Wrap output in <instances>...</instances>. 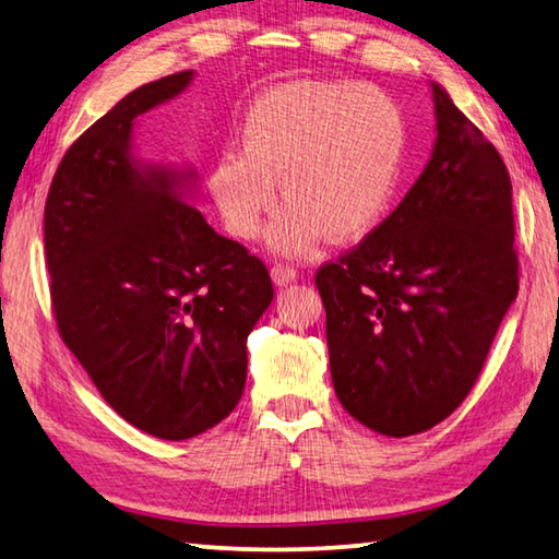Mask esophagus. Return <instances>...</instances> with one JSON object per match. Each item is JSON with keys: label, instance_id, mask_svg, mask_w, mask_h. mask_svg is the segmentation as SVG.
<instances>
[{"label": "esophagus", "instance_id": "34e87169", "mask_svg": "<svg viewBox=\"0 0 559 559\" xmlns=\"http://www.w3.org/2000/svg\"><path fill=\"white\" fill-rule=\"evenodd\" d=\"M271 278L278 283V286H286V283H293L298 278V269L290 266V263H273L271 269Z\"/></svg>", "mask_w": 559, "mask_h": 559}]
</instances>
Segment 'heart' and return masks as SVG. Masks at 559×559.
I'll return each instance as SVG.
<instances>
[{
	"label": "heart",
	"instance_id": "b5f03b06",
	"mask_svg": "<svg viewBox=\"0 0 559 559\" xmlns=\"http://www.w3.org/2000/svg\"><path fill=\"white\" fill-rule=\"evenodd\" d=\"M405 127L399 107L371 85L290 83L247 111L241 151L210 168L207 190L229 235L257 237L266 212L283 210L271 245L306 251L314 239L352 241L379 225L401 174Z\"/></svg>",
	"mask_w": 559,
	"mask_h": 559
}]
</instances>
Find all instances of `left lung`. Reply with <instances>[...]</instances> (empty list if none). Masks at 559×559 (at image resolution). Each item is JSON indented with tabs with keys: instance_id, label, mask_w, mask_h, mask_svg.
<instances>
[{
	"instance_id": "1",
	"label": "left lung",
	"mask_w": 559,
	"mask_h": 559,
	"mask_svg": "<svg viewBox=\"0 0 559 559\" xmlns=\"http://www.w3.org/2000/svg\"><path fill=\"white\" fill-rule=\"evenodd\" d=\"M438 141L379 227L314 273L334 393L389 438L460 408L519 296L513 186L503 158L432 85Z\"/></svg>"
}]
</instances>
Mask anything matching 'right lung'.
Instances as JSON below:
<instances>
[{
	"instance_id": "1",
	"label": "right lung",
	"mask_w": 559,
	"mask_h": 559,
	"mask_svg": "<svg viewBox=\"0 0 559 559\" xmlns=\"http://www.w3.org/2000/svg\"><path fill=\"white\" fill-rule=\"evenodd\" d=\"M190 78L141 85L83 131L44 210L60 340L111 408L160 440L195 438L235 411L247 337L273 300L269 269L207 225L186 176L129 156L134 119Z\"/></svg>"
}]
</instances>
